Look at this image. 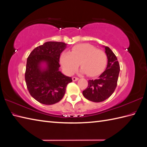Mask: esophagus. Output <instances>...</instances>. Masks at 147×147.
Returning a JSON list of instances; mask_svg holds the SVG:
<instances>
[{"label": "esophagus", "mask_w": 147, "mask_h": 147, "mask_svg": "<svg viewBox=\"0 0 147 147\" xmlns=\"http://www.w3.org/2000/svg\"><path fill=\"white\" fill-rule=\"evenodd\" d=\"M78 79H79V78H77V77H74H74H73V78H72V80H73V81H74L78 80Z\"/></svg>", "instance_id": "34e87169"}]
</instances>
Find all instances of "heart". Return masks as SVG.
I'll return each instance as SVG.
<instances>
[{"instance_id":"1","label":"heart","mask_w":147,"mask_h":147,"mask_svg":"<svg viewBox=\"0 0 147 147\" xmlns=\"http://www.w3.org/2000/svg\"><path fill=\"white\" fill-rule=\"evenodd\" d=\"M107 55L104 51L96 49L90 44H80L74 46L69 53L61 54L60 63L66 73L71 74L79 66L88 76L94 77L105 70Z\"/></svg>"}]
</instances>
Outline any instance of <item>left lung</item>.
<instances>
[{"mask_svg":"<svg viewBox=\"0 0 147 147\" xmlns=\"http://www.w3.org/2000/svg\"><path fill=\"white\" fill-rule=\"evenodd\" d=\"M108 57L107 67L98 79L88 81L86 89L83 91V96L93 102H101L113 93L117 86L120 67L117 56L108 47H105Z\"/></svg>","mask_w":147,"mask_h":147,"instance_id":"left-lung-1","label":"left lung"}]
</instances>
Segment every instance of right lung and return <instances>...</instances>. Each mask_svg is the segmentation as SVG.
<instances>
[{"mask_svg": "<svg viewBox=\"0 0 147 147\" xmlns=\"http://www.w3.org/2000/svg\"><path fill=\"white\" fill-rule=\"evenodd\" d=\"M66 44L61 42H46L34 49L27 57L25 72L26 86L30 94L39 103L50 105L64 96L72 78L59 71L60 54ZM46 62L47 68L41 70L40 64Z\"/></svg>", "mask_w": 147, "mask_h": 147, "instance_id": "add662e5", "label": "right lung"}]
</instances>
